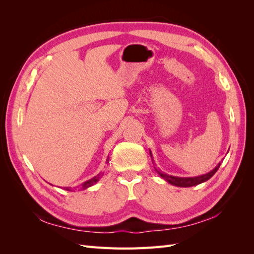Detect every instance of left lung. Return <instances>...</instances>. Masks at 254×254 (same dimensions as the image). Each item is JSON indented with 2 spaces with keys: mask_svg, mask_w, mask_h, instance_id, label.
Here are the masks:
<instances>
[{
  "mask_svg": "<svg viewBox=\"0 0 254 254\" xmlns=\"http://www.w3.org/2000/svg\"><path fill=\"white\" fill-rule=\"evenodd\" d=\"M150 152V157L152 160V163L155 164V161L152 159V155H151V151ZM221 162H219L216 167L213 168V170L209 173H206L204 175H200V176H196V177H176V176H171V175H167L163 172H161L155 167L156 172L162 177V178L167 181L168 183H171L172 186H176V187H180V188H190V187H194V186H198V184H200L202 182H205L209 180L212 176H214V174L218 171V168L220 166Z\"/></svg>",
  "mask_w": 254,
  "mask_h": 254,
  "instance_id": "left-lung-1",
  "label": "left lung"
}]
</instances>
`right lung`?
<instances>
[{
    "instance_id": "1",
    "label": "right lung",
    "mask_w": 254,
    "mask_h": 254,
    "mask_svg": "<svg viewBox=\"0 0 254 254\" xmlns=\"http://www.w3.org/2000/svg\"><path fill=\"white\" fill-rule=\"evenodd\" d=\"M108 159H107V163H109L108 162ZM104 176V173H99L98 175H96L95 177H93V178L92 179H90V180H88V181H86V182H83V183H81L79 187H77V188H74V189H80V190H86V189H88V188H90V187H92V186H94V184L102 178V177ZM73 188H67V187H65L64 188V190H74Z\"/></svg>"
}]
</instances>
